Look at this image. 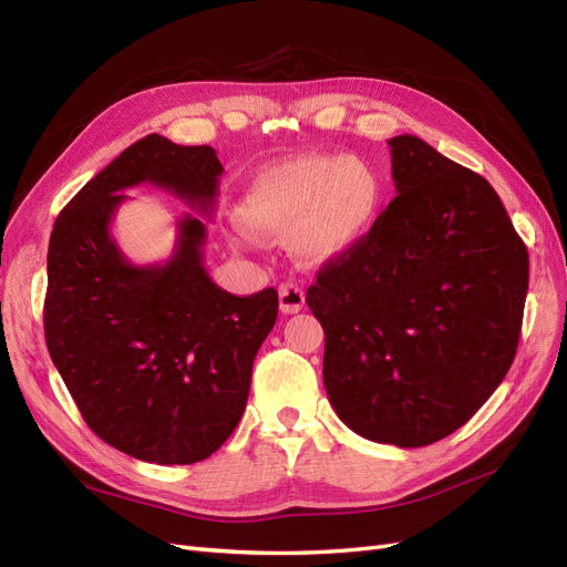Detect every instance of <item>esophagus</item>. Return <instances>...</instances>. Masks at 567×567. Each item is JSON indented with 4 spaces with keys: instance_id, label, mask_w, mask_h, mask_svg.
I'll return each instance as SVG.
<instances>
[{
    "instance_id": "esophagus-1",
    "label": "esophagus",
    "mask_w": 567,
    "mask_h": 567,
    "mask_svg": "<svg viewBox=\"0 0 567 567\" xmlns=\"http://www.w3.org/2000/svg\"><path fill=\"white\" fill-rule=\"evenodd\" d=\"M279 307L284 315H298L305 307V290L296 284H281L279 286Z\"/></svg>"
}]
</instances>
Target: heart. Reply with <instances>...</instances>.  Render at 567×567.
<instances>
[{
  "mask_svg": "<svg viewBox=\"0 0 567 567\" xmlns=\"http://www.w3.org/2000/svg\"><path fill=\"white\" fill-rule=\"evenodd\" d=\"M383 179L354 156H296L269 163L248 179L231 241L252 244V231L290 236L300 260L326 265L350 252L383 208Z\"/></svg>",
  "mask_w": 567,
  "mask_h": 567,
  "instance_id": "1",
  "label": "heart"
}]
</instances>
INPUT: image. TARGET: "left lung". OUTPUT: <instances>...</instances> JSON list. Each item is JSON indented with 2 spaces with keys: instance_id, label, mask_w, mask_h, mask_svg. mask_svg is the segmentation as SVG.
Returning a JSON list of instances; mask_svg holds the SVG:
<instances>
[{
  "instance_id": "1",
  "label": "left lung",
  "mask_w": 567,
  "mask_h": 567,
  "mask_svg": "<svg viewBox=\"0 0 567 567\" xmlns=\"http://www.w3.org/2000/svg\"><path fill=\"white\" fill-rule=\"evenodd\" d=\"M394 196L307 288L323 385L371 442L425 447L499 388L518 350L527 248L492 184L414 134L388 140Z\"/></svg>"
}]
</instances>
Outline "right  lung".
<instances>
[{"instance_id":"obj_1","label":"right lung","mask_w":567,"mask_h":567,"mask_svg":"<svg viewBox=\"0 0 567 567\" xmlns=\"http://www.w3.org/2000/svg\"><path fill=\"white\" fill-rule=\"evenodd\" d=\"M221 173L213 146L148 134L80 188L49 238L51 362L101 440L163 466L208 458L234 433L279 296L219 288L203 265L208 229L192 213L177 219L175 250L156 265L130 262L111 221L130 198L123 192L140 184L213 217Z\"/></svg>"}]
</instances>
